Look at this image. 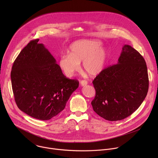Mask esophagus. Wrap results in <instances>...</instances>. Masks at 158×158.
I'll return each instance as SVG.
<instances>
[{"instance_id":"1","label":"esophagus","mask_w":158,"mask_h":158,"mask_svg":"<svg viewBox=\"0 0 158 158\" xmlns=\"http://www.w3.org/2000/svg\"><path fill=\"white\" fill-rule=\"evenodd\" d=\"M80 84L81 86H85L87 84V82L85 80H82L80 81Z\"/></svg>"}]
</instances>
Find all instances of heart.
<instances>
[{
    "mask_svg": "<svg viewBox=\"0 0 158 158\" xmlns=\"http://www.w3.org/2000/svg\"><path fill=\"white\" fill-rule=\"evenodd\" d=\"M98 40H80L73 42L68 49L69 54H61L58 65L67 77H73L80 69L82 62L84 71L91 77L99 75L105 69L108 54Z\"/></svg>",
    "mask_w": 158,
    "mask_h": 158,
    "instance_id": "b5f03b06",
    "label": "heart"
}]
</instances>
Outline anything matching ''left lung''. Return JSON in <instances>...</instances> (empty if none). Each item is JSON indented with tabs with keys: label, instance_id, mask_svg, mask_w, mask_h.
Listing matches in <instances>:
<instances>
[{
	"label": "left lung",
	"instance_id": "left-lung-1",
	"mask_svg": "<svg viewBox=\"0 0 158 158\" xmlns=\"http://www.w3.org/2000/svg\"><path fill=\"white\" fill-rule=\"evenodd\" d=\"M93 110L110 121L126 118L144 100L149 88L146 63L129 45H124L117 64L109 66L93 81Z\"/></svg>",
	"mask_w": 158,
	"mask_h": 158
}]
</instances>
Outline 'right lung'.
<instances>
[{
	"label": "right lung",
	"mask_w": 158,
	"mask_h": 158,
	"mask_svg": "<svg viewBox=\"0 0 158 158\" xmlns=\"http://www.w3.org/2000/svg\"><path fill=\"white\" fill-rule=\"evenodd\" d=\"M39 39L31 40L15 60L10 74L15 101L20 110L39 119L57 116L79 87L67 78Z\"/></svg>",
	"instance_id": "obj_1"
}]
</instances>
